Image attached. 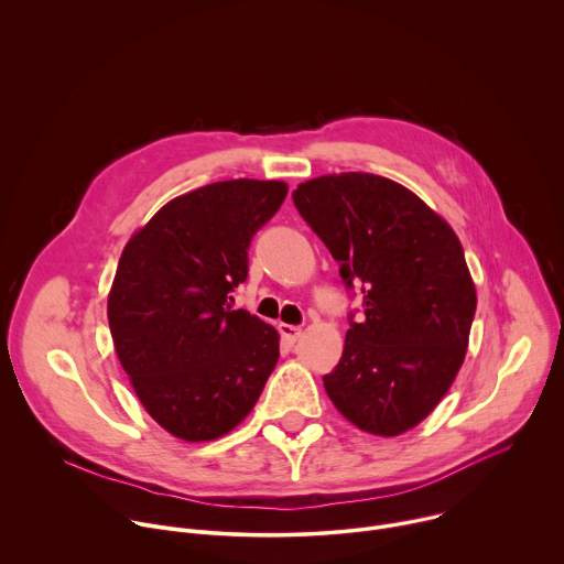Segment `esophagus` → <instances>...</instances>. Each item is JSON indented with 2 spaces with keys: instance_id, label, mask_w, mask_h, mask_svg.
Masks as SVG:
<instances>
[{
  "instance_id": "esophagus-1",
  "label": "esophagus",
  "mask_w": 564,
  "mask_h": 564,
  "mask_svg": "<svg viewBox=\"0 0 564 564\" xmlns=\"http://www.w3.org/2000/svg\"><path fill=\"white\" fill-rule=\"evenodd\" d=\"M279 330H281V337H283L288 344H294V341L301 337V328H296V326L281 324V326H279Z\"/></svg>"
}]
</instances>
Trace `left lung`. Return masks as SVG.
<instances>
[{"label": "left lung", "instance_id": "left-lung-1", "mask_svg": "<svg viewBox=\"0 0 564 564\" xmlns=\"http://www.w3.org/2000/svg\"><path fill=\"white\" fill-rule=\"evenodd\" d=\"M294 205L324 240L348 288L361 283L364 318L324 377L357 429L394 437L426 420L455 381L477 305L453 227L390 178L346 172L301 183Z\"/></svg>", "mask_w": 564, "mask_h": 564}]
</instances>
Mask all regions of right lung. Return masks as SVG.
I'll return each mask as SVG.
<instances>
[{"label":"right lung","instance_id":"add662e5","mask_svg":"<svg viewBox=\"0 0 564 564\" xmlns=\"http://www.w3.org/2000/svg\"><path fill=\"white\" fill-rule=\"evenodd\" d=\"M283 181H220L176 196L122 250L107 316L120 366L170 435L212 442L243 422L279 361V333L231 292Z\"/></svg>","mask_w":564,"mask_h":564}]
</instances>
